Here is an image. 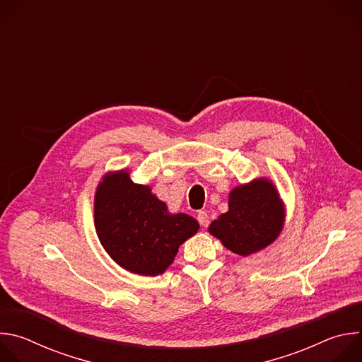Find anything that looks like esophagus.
Here are the masks:
<instances>
[{"mask_svg": "<svg viewBox=\"0 0 362 362\" xmlns=\"http://www.w3.org/2000/svg\"><path fill=\"white\" fill-rule=\"evenodd\" d=\"M197 221H199V223H200L203 228H206V226L209 225V215L206 214L204 211H202V212L197 214Z\"/></svg>", "mask_w": 362, "mask_h": 362, "instance_id": "1", "label": "esophagus"}]
</instances>
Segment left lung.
<instances>
[{
  "mask_svg": "<svg viewBox=\"0 0 362 362\" xmlns=\"http://www.w3.org/2000/svg\"><path fill=\"white\" fill-rule=\"evenodd\" d=\"M282 223L279 194L271 182L261 179L230 192L229 211L211 223L209 232L233 253L247 256L271 245Z\"/></svg>",
  "mask_w": 362,
  "mask_h": 362,
  "instance_id": "left-lung-1",
  "label": "left lung"
}]
</instances>
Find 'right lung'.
<instances>
[{"label":"right lung","mask_w":362,"mask_h":362,"mask_svg":"<svg viewBox=\"0 0 362 362\" xmlns=\"http://www.w3.org/2000/svg\"><path fill=\"white\" fill-rule=\"evenodd\" d=\"M98 239L122 268L156 276L173 262L179 246L199 223L186 214L172 215L148 186L137 185L122 170L98 185L94 200Z\"/></svg>","instance_id":"right-lung-1"}]
</instances>
